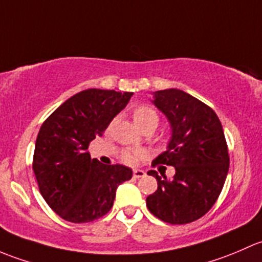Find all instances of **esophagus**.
Returning a JSON list of instances; mask_svg holds the SVG:
<instances>
[{"label":"esophagus","instance_id":"34e87169","mask_svg":"<svg viewBox=\"0 0 262 262\" xmlns=\"http://www.w3.org/2000/svg\"><path fill=\"white\" fill-rule=\"evenodd\" d=\"M145 177V171L144 170H140V169H135L134 170V178L139 179V178Z\"/></svg>","mask_w":262,"mask_h":262}]
</instances>
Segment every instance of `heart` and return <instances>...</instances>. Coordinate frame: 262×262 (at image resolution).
Masks as SVG:
<instances>
[{
    "label": "heart",
    "mask_w": 262,
    "mask_h": 262,
    "mask_svg": "<svg viewBox=\"0 0 262 262\" xmlns=\"http://www.w3.org/2000/svg\"><path fill=\"white\" fill-rule=\"evenodd\" d=\"M132 117H134L135 123H136L141 130L145 127H149V126H152V127L156 128V126H158L159 123L158 113L155 112V110L146 106V104L137 106L136 108L134 110V112H132ZM140 156H141V151L139 150L126 149L122 151V154H121L122 160L127 164L136 163L137 159H139Z\"/></svg>",
    "instance_id": "heart-1"
}]
</instances>
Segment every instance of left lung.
Masks as SVG:
<instances>
[{"instance_id": "obj_1", "label": "left lung", "mask_w": 262, "mask_h": 262, "mask_svg": "<svg viewBox=\"0 0 262 262\" xmlns=\"http://www.w3.org/2000/svg\"><path fill=\"white\" fill-rule=\"evenodd\" d=\"M152 103L168 117L171 139L168 150L152 166H174L168 179L155 170L147 174L158 180V189L146 198L149 211L170 225H185L203 217L225 185L230 156L222 125L209 106L180 90L154 93Z\"/></svg>"}]
</instances>
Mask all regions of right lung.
Masks as SVG:
<instances>
[{
  "instance_id": "obj_1",
  "label": "right lung",
  "mask_w": 262,
  "mask_h": 262,
  "mask_svg": "<svg viewBox=\"0 0 262 262\" xmlns=\"http://www.w3.org/2000/svg\"><path fill=\"white\" fill-rule=\"evenodd\" d=\"M131 92L85 90L59 106L40 127L32 170L42 198L59 217L87 223L112 208L116 189L132 178L125 165L91 159V141L102 136Z\"/></svg>"
}]
</instances>
